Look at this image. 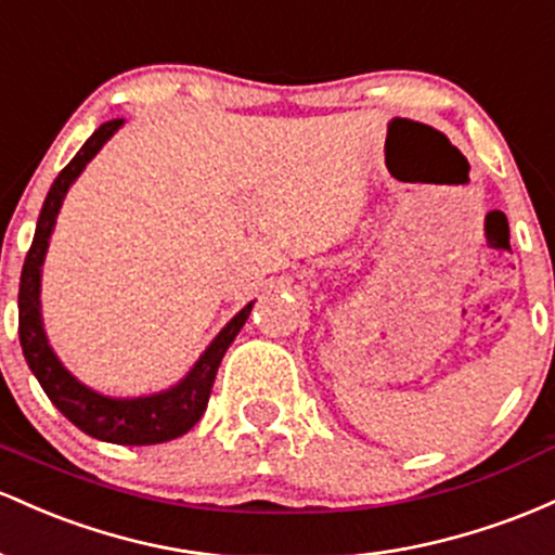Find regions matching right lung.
Wrapping results in <instances>:
<instances>
[{
    "label": "right lung",
    "instance_id": "add662e5",
    "mask_svg": "<svg viewBox=\"0 0 555 555\" xmlns=\"http://www.w3.org/2000/svg\"><path fill=\"white\" fill-rule=\"evenodd\" d=\"M122 126V120L104 122L99 126L96 133L80 146V152L70 159V165L60 172L57 180L49 189L43 207L39 215V225H36L34 244L28 248L26 264H23L21 275V294H17V333H21L23 357H26L30 372L41 383L43 393L49 401L60 409L67 420L86 435L96 440H107V443L117 446H154L167 443V440L180 438L189 433L191 427L202 420L204 409H207L211 383H215L217 366H220L222 357H225L228 346L238 335L248 320L251 304L238 311L228 327L211 340V346L204 351V357L196 361L194 370L183 383L176 385L172 390L159 396L135 398V401H120V398L99 396L93 390L80 385L65 366L60 364L52 348L47 344V335L41 327L39 314V285H41V264L43 254H47L49 235H52L54 217H57L62 198H65L70 183L80 176L86 165L93 159V154L104 146V141Z\"/></svg>",
    "mask_w": 555,
    "mask_h": 555
}]
</instances>
